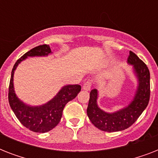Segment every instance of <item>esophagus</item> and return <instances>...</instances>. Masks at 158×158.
<instances>
[{
    "label": "esophagus",
    "mask_w": 158,
    "mask_h": 158,
    "mask_svg": "<svg viewBox=\"0 0 158 158\" xmlns=\"http://www.w3.org/2000/svg\"><path fill=\"white\" fill-rule=\"evenodd\" d=\"M91 86L92 82L90 81V80H88V81L84 83V86H83V89L86 90V91H89V90H90V89H91Z\"/></svg>",
    "instance_id": "1"
}]
</instances>
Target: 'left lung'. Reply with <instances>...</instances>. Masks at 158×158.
<instances>
[{"label":"left lung","instance_id":"8db88e82","mask_svg":"<svg viewBox=\"0 0 158 158\" xmlns=\"http://www.w3.org/2000/svg\"><path fill=\"white\" fill-rule=\"evenodd\" d=\"M139 79V87L132 102L125 108L115 113H106L97 105L98 91L90 92L87 114L97 128L106 132H116L130 127L147 107L150 99V72L147 64L130 51L127 59Z\"/></svg>","mask_w":158,"mask_h":158}]
</instances>
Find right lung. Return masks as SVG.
<instances>
[{"instance_id":"add662e5","label":"right lung","mask_w":158,"mask_h":158,"mask_svg":"<svg viewBox=\"0 0 158 158\" xmlns=\"http://www.w3.org/2000/svg\"><path fill=\"white\" fill-rule=\"evenodd\" d=\"M49 53H51L50 47L43 44L35 47L22 56L12 69L9 85L8 99L11 109L24 127L36 133L48 132L56 127L61 119L64 106L74 99L81 90V86L79 84L64 86L54 98L40 106H29L19 100L15 94L13 85L14 72L19 63L27 56H47Z\"/></svg>"}]
</instances>
